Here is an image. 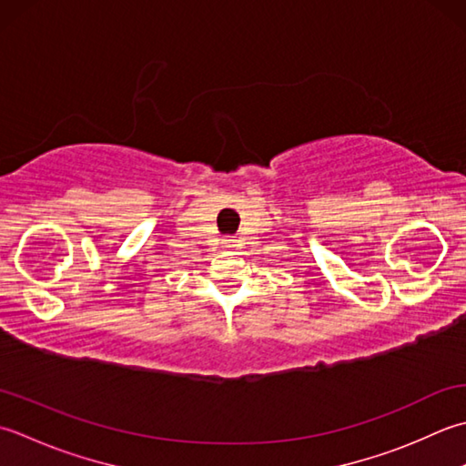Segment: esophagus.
<instances>
[{
  "instance_id": "esophagus-1",
  "label": "esophagus",
  "mask_w": 466,
  "mask_h": 466,
  "mask_svg": "<svg viewBox=\"0 0 466 466\" xmlns=\"http://www.w3.org/2000/svg\"><path fill=\"white\" fill-rule=\"evenodd\" d=\"M223 247H227V249H233L235 239H223Z\"/></svg>"
}]
</instances>
